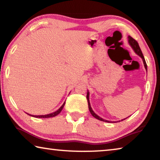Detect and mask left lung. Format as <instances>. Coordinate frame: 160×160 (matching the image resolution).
Masks as SVG:
<instances>
[{"mask_svg": "<svg viewBox=\"0 0 160 160\" xmlns=\"http://www.w3.org/2000/svg\"><path fill=\"white\" fill-rule=\"evenodd\" d=\"M128 42L130 45L131 46V47L133 48V50L135 51V52L138 55L140 56V57H141L142 58V61H143V63H144V66H145V69L147 70V64H146V62H145V58L144 56H143V54L142 53L141 51V49H140V48L139 47V44L138 43V42L136 41V40H135L133 38L131 37V36L128 37ZM87 99H88V107H89V110H90V112L91 113V114L92 115L94 118H96L97 119H98V120H100V121H104V122H109V121H107V120H104V119L102 118L101 117H99V116H97L95 113H94L93 112V110L92 109V108L90 107V100H89V92H88V94H87ZM123 120H124V119H123ZM122 120V121H123Z\"/></svg>", "mask_w": 160, "mask_h": 160, "instance_id": "8db88e82", "label": "left lung"}]
</instances>
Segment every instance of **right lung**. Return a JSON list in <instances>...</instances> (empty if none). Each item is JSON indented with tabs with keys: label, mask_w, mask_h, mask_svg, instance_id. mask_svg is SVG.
<instances>
[{
	"label": "right lung",
	"mask_w": 160,
	"mask_h": 160,
	"mask_svg": "<svg viewBox=\"0 0 160 160\" xmlns=\"http://www.w3.org/2000/svg\"><path fill=\"white\" fill-rule=\"evenodd\" d=\"M65 105V102L63 103V104L62 105V106L59 108V109H58L56 112H53L51 113H49V114H47V115H40V116H32L29 114V116H34V117H36V118H50V117H54V116H57L58 113H60L61 112L63 109V108Z\"/></svg>",
	"instance_id": "add662e5"
}]
</instances>
